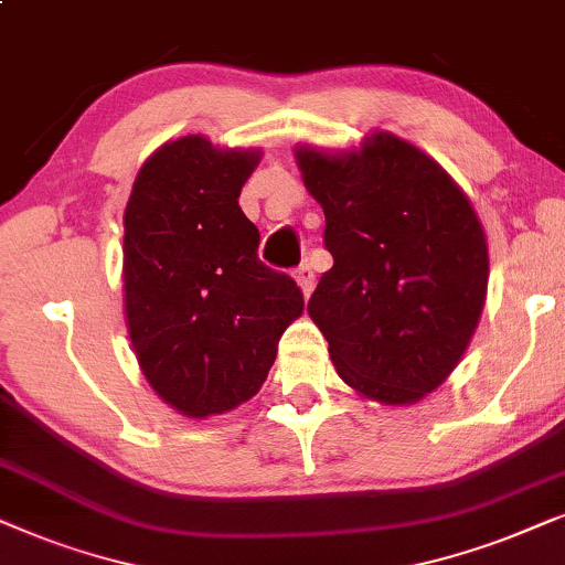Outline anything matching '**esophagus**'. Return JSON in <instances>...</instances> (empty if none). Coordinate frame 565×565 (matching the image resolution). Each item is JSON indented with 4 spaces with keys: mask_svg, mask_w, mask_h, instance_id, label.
Here are the masks:
<instances>
[{
    "mask_svg": "<svg viewBox=\"0 0 565 565\" xmlns=\"http://www.w3.org/2000/svg\"><path fill=\"white\" fill-rule=\"evenodd\" d=\"M295 278H297L299 289H302V295L310 297L312 289H315V270H312L310 263H302V266L295 270Z\"/></svg>",
    "mask_w": 565,
    "mask_h": 565,
    "instance_id": "34e87169",
    "label": "esophagus"
}]
</instances>
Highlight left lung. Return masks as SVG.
<instances>
[{
    "label": "left lung",
    "mask_w": 565,
    "mask_h": 565,
    "mask_svg": "<svg viewBox=\"0 0 565 565\" xmlns=\"http://www.w3.org/2000/svg\"><path fill=\"white\" fill-rule=\"evenodd\" d=\"M326 212L333 268L307 312L338 377L385 405H411L445 382L476 333L488 289V245L462 188L395 134L359 149H295Z\"/></svg>",
    "instance_id": "obj_1"
}]
</instances>
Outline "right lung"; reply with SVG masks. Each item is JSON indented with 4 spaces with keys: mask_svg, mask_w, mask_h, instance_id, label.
Segmentation results:
<instances>
[{
    "mask_svg": "<svg viewBox=\"0 0 565 565\" xmlns=\"http://www.w3.org/2000/svg\"><path fill=\"white\" fill-rule=\"evenodd\" d=\"M260 149L168 141L141 164L124 212V312L145 377L188 418L258 393L284 330L305 310L287 274L258 260L237 199Z\"/></svg>",
    "mask_w": 565,
    "mask_h": 565,
    "instance_id": "obj_1",
    "label": "right lung"
}]
</instances>
